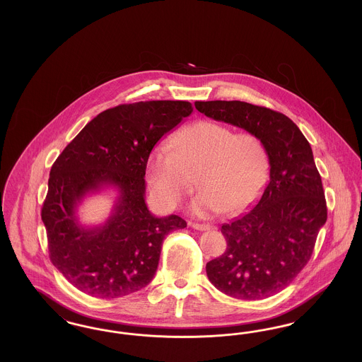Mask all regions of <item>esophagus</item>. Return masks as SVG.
Listing matches in <instances>:
<instances>
[{
    "mask_svg": "<svg viewBox=\"0 0 362 362\" xmlns=\"http://www.w3.org/2000/svg\"><path fill=\"white\" fill-rule=\"evenodd\" d=\"M189 226L194 228V229H197V230H210V229H213V228H214L213 225L198 224V223H189Z\"/></svg>",
    "mask_w": 362,
    "mask_h": 362,
    "instance_id": "34e87169",
    "label": "esophagus"
}]
</instances>
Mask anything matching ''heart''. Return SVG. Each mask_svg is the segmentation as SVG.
I'll use <instances>...</instances> for the list:
<instances>
[{
  "instance_id": "heart-1",
  "label": "heart",
  "mask_w": 362,
  "mask_h": 362,
  "mask_svg": "<svg viewBox=\"0 0 362 362\" xmlns=\"http://www.w3.org/2000/svg\"><path fill=\"white\" fill-rule=\"evenodd\" d=\"M269 155L262 139L216 122H198L157 145L146 161L152 198L165 209L177 206L192 186L195 214L236 213L251 205L269 177Z\"/></svg>"
}]
</instances>
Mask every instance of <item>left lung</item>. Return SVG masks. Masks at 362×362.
I'll list each match as a JSON object with an SVG mask.
<instances>
[{
	"label": "left lung",
	"instance_id": "1",
	"mask_svg": "<svg viewBox=\"0 0 362 362\" xmlns=\"http://www.w3.org/2000/svg\"><path fill=\"white\" fill-rule=\"evenodd\" d=\"M214 121L258 136L266 146L270 180L252 209L221 226L228 247L207 262L209 281L241 300H262L285 289L308 263L327 221L322 177L310 142L286 115L232 100L195 102Z\"/></svg>",
	"mask_w": 362,
	"mask_h": 362
}]
</instances>
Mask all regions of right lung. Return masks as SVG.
Wrapping results in <instances>:
<instances>
[{
  "mask_svg": "<svg viewBox=\"0 0 362 362\" xmlns=\"http://www.w3.org/2000/svg\"><path fill=\"white\" fill-rule=\"evenodd\" d=\"M192 112L182 100L122 104L95 117L52 164L42 207L52 264L98 298L145 288L156 274L163 240L187 224L156 217L145 204L146 161L156 144ZM104 188L119 195L103 225L79 223L83 198Z\"/></svg>",
  "mask_w": 362,
  "mask_h": 362,
  "instance_id": "obj_1",
  "label": "right lung"
}]
</instances>
